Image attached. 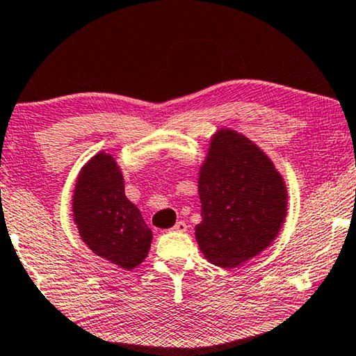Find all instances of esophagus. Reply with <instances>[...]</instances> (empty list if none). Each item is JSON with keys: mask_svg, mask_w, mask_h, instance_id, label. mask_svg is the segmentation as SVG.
I'll return each instance as SVG.
<instances>
[{"mask_svg": "<svg viewBox=\"0 0 356 356\" xmlns=\"http://www.w3.org/2000/svg\"><path fill=\"white\" fill-rule=\"evenodd\" d=\"M187 222L185 221H179V222H176V226L172 227V230H176V232H185V230H187Z\"/></svg>", "mask_w": 356, "mask_h": 356, "instance_id": "esophagus-1", "label": "esophagus"}]
</instances>
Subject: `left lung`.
Here are the masks:
<instances>
[{"label":"left lung","mask_w":356,"mask_h":356,"mask_svg":"<svg viewBox=\"0 0 356 356\" xmlns=\"http://www.w3.org/2000/svg\"><path fill=\"white\" fill-rule=\"evenodd\" d=\"M202 222L195 227L208 261L235 268L273 243L287 214V188L271 159L235 130L213 135L200 168Z\"/></svg>","instance_id":"left-lung-1"}]
</instances>
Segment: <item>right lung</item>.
<instances>
[{
	"label": "right lung",
	"mask_w": 356,
	"mask_h": 356,
	"mask_svg": "<svg viewBox=\"0 0 356 356\" xmlns=\"http://www.w3.org/2000/svg\"><path fill=\"white\" fill-rule=\"evenodd\" d=\"M74 222L85 245L118 268H137L147 258L152 229L124 193V177L114 158L98 153L80 171L72 197Z\"/></svg>",
	"instance_id": "right-lung-1"
}]
</instances>
